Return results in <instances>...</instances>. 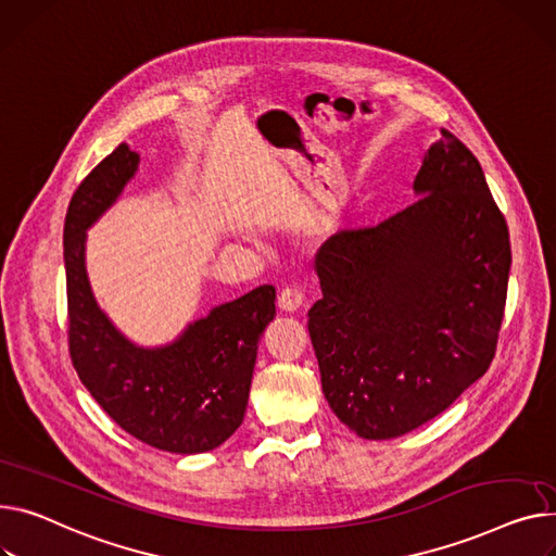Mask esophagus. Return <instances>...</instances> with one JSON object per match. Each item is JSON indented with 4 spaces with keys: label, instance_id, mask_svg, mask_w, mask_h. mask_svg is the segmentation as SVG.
<instances>
[{
    "label": "esophagus",
    "instance_id": "34e87169",
    "mask_svg": "<svg viewBox=\"0 0 556 556\" xmlns=\"http://www.w3.org/2000/svg\"><path fill=\"white\" fill-rule=\"evenodd\" d=\"M304 304V292L300 286H286L279 294V306L286 313H294Z\"/></svg>",
    "mask_w": 556,
    "mask_h": 556
}]
</instances>
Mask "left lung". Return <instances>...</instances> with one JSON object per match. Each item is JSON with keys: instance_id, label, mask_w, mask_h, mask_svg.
<instances>
[{"instance_id": "8db88e82", "label": "left lung", "mask_w": 556, "mask_h": 556, "mask_svg": "<svg viewBox=\"0 0 556 556\" xmlns=\"http://www.w3.org/2000/svg\"><path fill=\"white\" fill-rule=\"evenodd\" d=\"M418 201L315 256L308 311L321 391L351 431L389 440L429 422L492 364L511 266L505 216L447 129L425 152Z\"/></svg>"}]
</instances>
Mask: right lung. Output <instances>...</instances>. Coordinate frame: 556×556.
Segmentation results:
<instances>
[{"label": "right lung", "instance_id": "obj_1", "mask_svg": "<svg viewBox=\"0 0 556 556\" xmlns=\"http://www.w3.org/2000/svg\"><path fill=\"white\" fill-rule=\"evenodd\" d=\"M140 156L118 144L73 194L64 218L68 351L78 378L127 433L172 454H203L239 429L275 286L212 308L156 349L127 340L100 311L85 266L87 230L118 201Z\"/></svg>", "mask_w": 556, "mask_h": 556}]
</instances>
